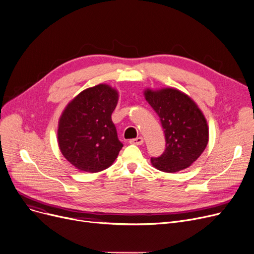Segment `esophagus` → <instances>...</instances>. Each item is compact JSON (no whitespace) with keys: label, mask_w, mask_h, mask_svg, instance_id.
Instances as JSON below:
<instances>
[{"label":"esophagus","mask_w":254,"mask_h":254,"mask_svg":"<svg viewBox=\"0 0 254 254\" xmlns=\"http://www.w3.org/2000/svg\"><path fill=\"white\" fill-rule=\"evenodd\" d=\"M129 143L130 144H135V145H142L144 143V140L142 137H138L136 139H131L129 140Z\"/></svg>","instance_id":"obj_1"}]
</instances>
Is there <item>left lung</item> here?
Here are the masks:
<instances>
[{
  "label": "left lung",
  "instance_id": "obj_1",
  "mask_svg": "<svg viewBox=\"0 0 254 254\" xmlns=\"http://www.w3.org/2000/svg\"><path fill=\"white\" fill-rule=\"evenodd\" d=\"M144 97L161 119L166 137L165 152L151 158V165L166 173L190 167L209 141V127L202 110L189 95L177 88H146Z\"/></svg>",
  "mask_w": 254,
  "mask_h": 254
}]
</instances>
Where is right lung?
<instances>
[{"mask_svg":"<svg viewBox=\"0 0 254 254\" xmlns=\"http://www.w3.org/2000/svg\"><path fill=\"white\" fill-rule=\"evenodd\" d=\"M118 91L108 84L82 90L65 106L58 127L64 157L77 170L97 173L109 168L123 144L111 119Z\"/></svg>","mask_w":254,"mask_h":254,"instance_id":"1","label":"right lung"}]
</instances>
